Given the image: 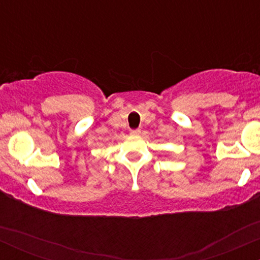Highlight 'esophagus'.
Returning a JSON list of instances; mask_svg holds the SVG:
<instances>
[{
	"mask_svg": "<svg viewBox=\"0 0 260 260\" xmlns=\"http://www.w3.org/2000/svg\"><path fill=\"white\" fill-rule=\"evenodd\" d=\"M129 133H131V136H139L140 129H131Z\"/></svg>",
	"mask_w": 260,
	"mask_h": 260,
	"instance_id": "1",
	"label": "esophagus"
}]
</instances>
